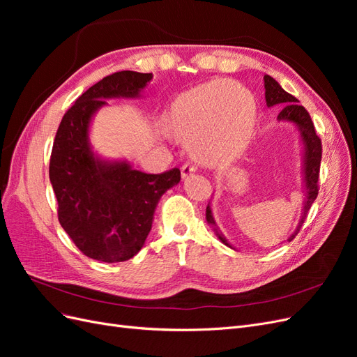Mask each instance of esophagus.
<instances>
[{"mask_svg": "<svg viewBox=\"0 0 357 357\" xmlns=\"http://www.w3.org/2000/svg\"><path fill=\"white\" fill-rule=\"evenodd\" d=\"M197 171V168H195V165H192V164H185L181 167V177L183 178H186V177H189L190 174H193V172Z\"/></svg>", "mask_w": 357, "mask_h": 357, "instance_id": "34e87169", "label": "esophagus"}]
</instances>
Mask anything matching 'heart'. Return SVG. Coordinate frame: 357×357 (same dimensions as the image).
<instances>
[{
    "label": "heart",
    "instance_id": "b5f03b06",
    "mask_svg": "<svg viewBox=\"0 0 357 357\" xmlns=\"http://www.w3.org/2000/svg\"><path fill=\"white\" fill-rule=\"evenodd\" d=\"M257 110L253 96L229 80L211 82L180 95L165 117L168 131L192 143L202 165L228 167L238 159L255 134Z\"/></svg>",
    "mask_w": 357,
    "mask_h": 357
}]
</instances>
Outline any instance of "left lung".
<instances>
[{"mask_svg": "<svg viewBox=\"0 0 357 357\" xmlns=\"http://www.w3.org/2000/svg\"><path fill=\"white\" fill-rule=\"evenodd\" d=\"M265 100H266V105L273 107V105H284L283 110L278 113L277 119L278 121H289L294 122L298 125L299 131H301V137L302 142H304V147H305V156H304V172H305V190H307V201L304 205V213H302V218L299 220V225L296 231L291 234L287 241H291L298 235V232L301 231L302 225H304L307 214L311 208L312 202L317 198L319 195V174H320V160H321V139L320 137L316 134L314 129V123H312L311 117L308 114V112L304 109V107L299 105L298 100L295 98L294 95L287 93L282 86H280L271 75H265ZM205 218H207V222L213 226H215V222L213 219L211 214V208L210 204L207 205V213H205ZM215 231V235L219 236V240L229 245L228 241L225 240V236Z\"/></svg>", "mask_w": 357, "mask_h": 357, "instance_id": "8db88e82", "label": "left lung"}]
</instances>
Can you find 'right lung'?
<instances>
[{
	"mask_svg": "<svg viewBox=\"0 0 357 357\" xmlns=\"http://www.w3.org/2000/svg\"><path fill=\"white\" fill-rule=\"evenodd\" d=\"M152 73L119 71L95 83L63 114L53 142L49 177L58 219L79 250L95 261L134 257L152 229L159 198L180 181V169L146 174L126 162L93 156L88 131L105 98L138 96Z\"/></svg>",
	"mask_w": 357,
	"mask_h": 357,
	"instance_id": "right-lung-1",
	"label": "right lung"
}]
</instances>
